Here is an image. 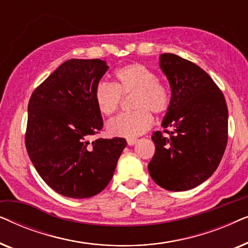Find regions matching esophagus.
Segmentation results:
<instances>
[{
	"label": "esophagus",
	"instance_id": "1",
	"mask_svg": "<svg viewBox=\"0 0 248 248\" xmlns=\"http://www.w3.org/2000/svg\"><path fill=\"white\" fill-rule=\"evenodd\" d=\"M137 141H138V139H135V138L127 139V144L128 145H134L135 143H137Z\"/></svg>",
	"mask_w": 248,
	"mask_h": 248
}]
</instances>
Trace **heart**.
<instances>
[{
    "label": "heart",
    "instance_id": "b5f03b06",
    "mask_svg": "<svg viewBox=\"0 0 248 248\" xmlns=\"http://www.w3.org/2000/svg\"><path fill=\"white\" fill-rule=\"evenodd\" d=\"M116 82L100 81L94 90V101L103 115L110 116L120 107L122 96L133 94L131 113H124L110 120L107 130L111 135L137 138L154 124V116L168 110L171 91L167 83L158 79L150 67L142 63H130L115 71Z\"/></svg>",
    "mask_w": 248,
    "mask_h": 248
}]
</instances>
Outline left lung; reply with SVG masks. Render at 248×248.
Returning a JSON list of instances; mask_svg holds the SVG:
<instances>
[{
	"label": "left lung",
	"mask_w": 248,
	"mask_h": 248,
	"mask_svg": "<svg viewBox=\"0 0 248 248\" xmlns=\"http://www.w3.org/2000/svg\"><path fill=\"white\" fill-rule=\"evenodd\" d=\"M160 67L171 88V104L152 141L155 151L148 169L168 191L194 188L211 176L228 141V109L222 91L208 73L171 53L161 54Z\"/></svg>",
	"instance_id": "left-lung-1"
}]
</instances>
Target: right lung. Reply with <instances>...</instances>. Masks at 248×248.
Here are the masks:
<instances>
[{
	"mask_svg": "<svg viewBox=\"0 0 248 248\" xmlns=\"http://www.w3.org/2000/svg\"><path fill=\"white\" fill-rule=\"evenodd\" d=\"M107 70L105 61L71 59L30 97L27 152L44 182L67 198H91L103 191L126 145L123 138L90 141L104 125L94 90Z\"/></svg>",
	"mask_w": 248,
	"mask_h": 248,
	"instance_id": "1",
	"label": "right lung"
}]
</instances>
